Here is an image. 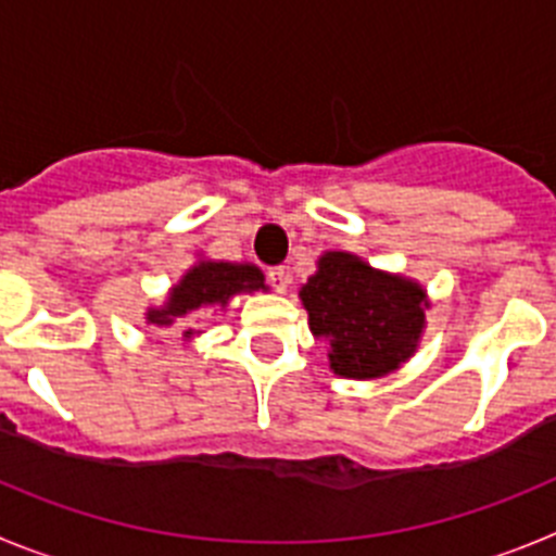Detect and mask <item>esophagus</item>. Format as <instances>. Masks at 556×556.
I'll use <instances>...</instances> for the list:
<instances>
[{
    "mask_svg": "<svg viewBox=\"0 0 556 556\" xmlns=\"http://www.w3.org/2000/svg\"><path fill=\"white\" fill-rule=\"evenodd\" d=\"M268 285H271L274 290H277V293H285V290H288V285H290V271L285 266H274V268H268Z\"/></svg>",
    "mask_w": 556,
    "mask_h": 556,
    "instance_id": "34e87169",
    "label": "esophagus"
}]
</instances>
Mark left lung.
Returning <instances> with one entry per match:
<instances>
[{
  "mask_svg": "<svg viewBox=\"0 0 556 556\" xmlns=\"http://www.w3.org/2000/svg\"><path fill=\"white\" fill-rule=\"evenodd\" d=\"M315 338L329 343V368L346 379H379L418 349L427 290L399 274L377 271L357 254L327 252L299 290Z\"/></svg>",
  "mask_w": 556,
  "mask_h": 556,
  "instance_id": "left-lung-1",
  "label": "left lung"
}]
</instances>
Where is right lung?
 Returning a JSON list of instances; mask_svg holds the SVG:
<instances>
[{
    "instance_id": "1",
    "label": "right lung",
    "mask_w": 556,
    "mask_h": 556,
    "mask_svg": "<svg viewBox=\"0 0 556 556\" xmlns=\"http://www.w3.org/2000/svg\"><path fill=\"white\" fill-rule=\"evenodd\" d=\"M266 290V277L252 263H218V260H199L188 268L185 277L168 293L163 307H149L147 321L154 327H172L174 321L191 318L199 309L227 307L229 299L238 293ZM197 329H185L182 338H193Z\"/></svg>"
}]
</instances>
